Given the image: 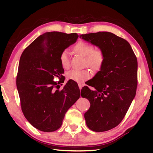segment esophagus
Masks as SVG:
<instances>
[{
  "mask_svg": "<svg viewBox=\"0 0 153 153\" xmlns=\"http://www.w3.org/2000/svg\"><path fill=\"white\" fill-rule=\"evenodd\" d=\"M78 86H79V89L81 90L82 89V87H83V85L82 83H78Z\"/></svg>",
  "mask_w": 153,
  "mask_h": 153,
  "instance_id": "obj_1",
  "label": "esophagus"
}]
</instances>
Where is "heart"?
Here are the masks:
<instances>
[{
	"mask_svg": "<svg viewBox=\"0 0 153 153\" xmlns=\"http://www.w3.org/2000/svg\"><path fill=\"white\" fill-rule=\"evenodd\" d=\"M76 53L85 57V65L93 70H99L105 62V54L102 50L94 49L92 45L79 41L74 47ZM60 64L64 69L70 66V54L67 50L62 52L60 56ZM91 72L88 69L71 70L67 73V77L74 82L82 83L90 78Z\"/></svg>",
	"mask_w": 153,
	"mask_h": 153,
	"instance_id": "obj_1",
	"label": "heart"
}]
</instances>
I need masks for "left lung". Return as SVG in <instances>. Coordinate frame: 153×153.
<instances>
[{"label": "left lung", "mask_w": 153, "mask_h": 153, "mask_svg": "<svg viewBox=\"0 0 153 153\" xmlns=\"http://www.w3.org/2000/svg\"><path fill=\"white\" fill-rule=\"evenodd\" d=\"M79 37L102 50L105 62L82 97L90 102L84 114L92 131L102 132L118 126L124 118L135 96L137 86V60L131 45L123 39L107 31L86 33Z\"/></svg>", "instance_id": "1"}]
</instances>
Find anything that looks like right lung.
I'll return each mask as SVG.
<instances>
[{"instance_id": "add662e5", "label": "right lung", "mask_w": 153, "mask_h": 153, "mask_svg": "<svg viewBox=\"0 0 153 153\" xmlns=\"http://www.w3.org/2000/svg\"><path fill=\"white\" fill-rule=\"evenodd\" d=\"M78 35L58 31L41 35L25 48L19 59L16 86L24 115L34 128L44 132L57 130L65 114L79 99L77 83L69 80L56 89L57 77L64 81L60 61L62 52L76 42Z\"/></svg>"}]
</instances>
